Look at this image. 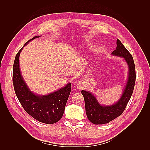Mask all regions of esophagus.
<instances>
[{
	"label": "esophagus",
	"instance_id": "34e87169",
	"mask_svg": "<svg viewBox=\"0 0 150 150\" xmlns=\"http://www.w3.org/2000/svg\"><path fill=\"white\" fill-rule=\"evenodd\" d=\"M82 88H83V85H82V83H81V82H79V83H77V88L78 89V90H81V89H82Z\"/></svg>",
	"mask_w": 150,
	"mask_h": 150
}]
</instances>
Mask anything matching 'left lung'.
<instances>
[{
    "label": "left lung",
    "mask_w": 150,
    "mask_h": 150,
    "mask_svg": "<svg viewBox=\"0 0 150 150\" xmlns=\"http://www.w3.org/2000/svg\"><path fill=\"white\" fill-rule=\"evenodd\" d=\"M111 54L114 56L122 57L128 64V81L120 99L111 106L100 105L93 94L88 91H81L84 98L87 117L94 124H106L121 115L132 97L135 86V67L133 57L119 39L117 40L116 50Z\"/></svg>",
    "instance_id": "8db88e82"
}]
</instances>
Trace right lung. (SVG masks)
Instances as JSON below:
<instances>
[{
    "label": "right lung",
    "instance_id": "right-lung-1",
    "mask_svg": "<svg viewBox=\"0 0 150 150\" xmlns=\"http://www.w3.org/2000/svg\"><path fill=\"white\" fill-rule=\"evenodd\" d=\"M39 37H34L28 40L24 46L30 41ZM22 50V48L19 50L16 55L13 66V84L19 102L24 110L39 122L48 124L58 122L61 119L64 111L71 92V83L48 95L34 94L24 81L19 68V56Z\"/></svg>",
    "mask_w": 150,
    "mask_h": 150
}]
</instances>
